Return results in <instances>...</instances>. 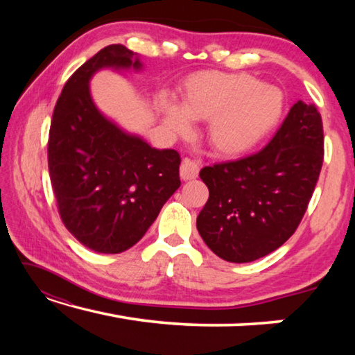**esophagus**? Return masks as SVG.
Returning a JSON list of instances; mask_svg holds the SVG:
<instances>
[{
  "instance_id": "esophagus-1",
  "label": "esophagus",
  "mask_w": 355,
  "mask_h": 355,
  "mask_svg": "<svg viewBox=\"0 0 355 355\" xmlns=\"http://www.w3.org/2000/svg\"><path fill=\"white\" fill-rule=\"evenodd\" d=\"M200 171V163L197 159L184 158L182 161V166H180V177L183 180H194L199 175Z\"/></svg>"
}]
</instances>
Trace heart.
<instances>
[{
    "mask_svg": "<svg viewBox=\"0 0 355 355\" xmlns=\"http://www.w3.org/2000/svg\"><path fill=\"white\" fill-rule=\"evenodd\" d=\"M158 107L173 135L188 133L191 119L208 120L209 147L220 155L236 156L254 148L277 125L284 97L248 73L199 71L184 80L182 105L159 95Z\"/></svg>",
    "mask_w": 355,
    "mask_h": 355,
    "instance_id": "obj_1",
    "label": "heart"
}]
</instances>
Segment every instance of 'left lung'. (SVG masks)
Wrapping results in <instances>:
<instances>
[{"label":"left lung","instance_id":"8db88e82","mask_svg":"<svg viewBox=\"0 0 355 355\" xmlns=\"http://www.w3.org/2000/svg\"><path fill=\"white\" fill-rule=\"evenodd\" d=\"M322 159L321 114L297 101L260 152L200 171L209 191L197 216L203 241L230 263H249L279 249L307 211Z\"/></svg>","mask_w":355,"mask_h":355}]
</instances>
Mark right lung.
Listing matches in <instances>:
<instances>
[{"label":"right lung","mask_w":355,"mask_h":355,"mask_svg":"<svg viewBox=\"0 0 355 355\" xmlns=\"http://www.w3.org/2000/svg\"><path fill=\"white\" fill-rule=\"evenodd\" d=\"M135 53L107 45L62 89L48 135V171L64 225L98 254H120L146 235L180 188L177 150L123 133L95 107L89 80L103 67L139 69Z\"/></svg>","instance_id":"right-lung-1"}]
</instances>
